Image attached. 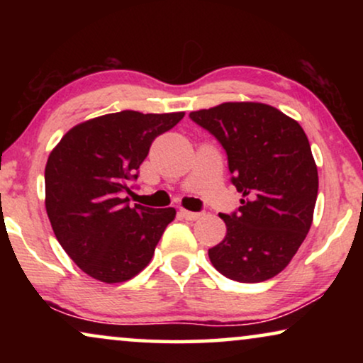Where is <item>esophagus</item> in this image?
I'll use <instances>...</instances> for the list:
<instances>
[{
	"instance_id": "1",
	"label": "esophagus",
	"mask_w": 363,
	"mask_h": 363,
	"mask_svg": "<svg viewBox=\"0 0 363 363\" xmlns=\"http://www.w3.org/2000/svg\"><path fill=\"white\" fill-rule=\"evenodd\" d=\"M180 215L185 218L188 221H195L198 218L203 216V213H195V211H188V210H180Z\"/></svg>"
}]
</instances>
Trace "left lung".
I'll use <instances>...</instances> for the list:
<instances>
[{
  "instance_id": "obj_1",
  "label": "left lung",
  "mask_w": 363,
  "mask_h": 363,
  "mask_svg": "<svg viewBox=\"0 0 363 363\" xmlns=\"http://www.w3.org/2000/svg\"><path fill=\"white\" fill-rule=\"evenodd\" d=\"M228 155L242 195L233 215H220L226 236L208 250L228 279L262 282L289 264L311 230L319 177L306 132L294 118L261 102H225L190 112Z\"/></svg>"
}]
</instances>
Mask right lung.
Returning <instances> with one entry per match:
<instances>
[{
  "label": "right lung",
  "mask_w": 363,
  "mask_h": 363,
  "mask_svg": "<svg viewBox=\"0 0 363 363\" xmlns=\"http://www.w3.org/2000/svg\"><path fill=\"white\" fill-rule=\"evenodd\" d=\"M185 112L107 113L72 127L49 153L46 211L59 245L94 279L116 284L137 276L175 220V208L130 206L152 142Z\"/></svg>",
  "instance_id": "1"
}]
</instances>
